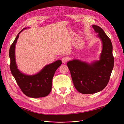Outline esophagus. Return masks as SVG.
<instances>
[{
    "instance_id": "esophagus-1",
    "label": "esophagus",
    "mask_w": 124,
    "mask_h": 124,
    "mask_svg": "<svg viewBox=\"0 0 124 124\" xmlns=\"http://www.w3.org/2000/svg\"><path fill=\"white\" fill-rule=\"evenodd\" d=\"M68 58L67 57H64L62 58V62L63 63H65L67 60H68Z\"/></svg>"
}]
</instances>
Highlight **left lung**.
<instances>
[{"mask_svg":"<svg viewBox=\"0 0 124 124\" xmlns=\"http://www.w3.org/2000/svg\"><path fill=\"white\" fill-rule=\"evenodd\" d=\"M92 27L101 42L100 60L89 63L79 59L67 62L74 87L82 94L98 93L106 87L109 81L114 64L113 46L103 30L96 25Z\"/></svg>","mask_w":124,"mask_h":124,"instance_id":"1","label":"left lung"}]
</instances>
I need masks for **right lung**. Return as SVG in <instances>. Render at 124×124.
I'll list each match as a JSON object with an SVG mask.
<instances>
[{
    "mask_svg": "<svg viewBox=\"0 0 124 124\" xmlns=\"http://www.w3.org/2000/svg\"><path fill=\"white\" fill-rule=\"evenodd\" d=\"M27 29L24 28L19 32L10 47V69L18 85L25 95L32 98L43 97L50 93L53 77L56 70L62 64V61L58 60L46 65L39 72L33 75L26 74L21 72L18 69L16 63L15 48L19 35Z\"/></svg>",
    "mask_w": 124,
    "mask_h": 124,
    "instance_id": "add662e5",
    "label": "right lung"
}]
</instances>
